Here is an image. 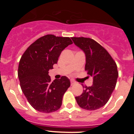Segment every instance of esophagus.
Wrapping results in <instances>:
<instances>
[{"label": "esophagus", "instance_id": "34e87169", "mask_svg": "<svg viewBox=\"0 0 134 134\" xmlns=\"http://www.w3.org/2000/svg\"><path fill=\"white\" fill-rule=\"evenodd\" d=\"M70 83H71V85H74L76 84V82L74 81V80H71Z\"/></svg>", "mask_w": 134, "mask_h": 134}]
</instances>
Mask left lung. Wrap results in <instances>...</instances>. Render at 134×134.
I'll return each instance as SVG.
<instances>
[{
    "instance_id": "left-lung-1",
    "label": "left lung",
    "mask_w": 134,
    "mask_h": 134,
    "mask_svg": "<svg viewBox=\"0 0 134 134\" xmlns=\"http://www.w3.org/2000/svg\"><path fill=\"white\" fill-rule=\"evenodd\" d=\"M76 46L86 57L85 70L93 79L91 86L85 88L81 95L76 97L78 105L86 110L103 107L115 88L118 67L107 51L97 41L86 37H72Z\"/></svg>"
}]
</instances>
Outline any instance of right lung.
I'll return each mask as SVG.
<instances>
[{
  "mask_svg": "<svg viewBox=\"0 0 134 134\" xmlns=\"http://www.w3.org/2000/svg\"><path fill=\"white\" fill-rule=\"evenodd\" d=\"M72 43L70 37L46 35L32 43L21 56L18 68L21 88L37 111L52 113L61 107L70 81L62 76L50 82L48 73L57 64L62 51Z\"/></svg>",
  "mask_w": 134,
  "mask_h": 134,
  "instance_id": "right-lung-1",
  "label": "right lung"
}]
</instances>
